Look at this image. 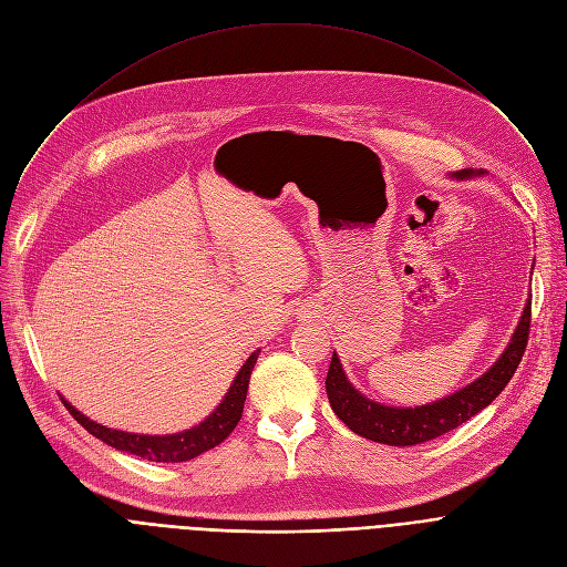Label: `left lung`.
I'll list each match as a JSON object with an SVG mask.
<instances>
[{
    "mask_svg": "<svg viewBox=\"0 0 567 567\" xmlns=\"http://www.w3.org/2000/svg\"><path fill=\"white\" fill-rule=\"evenodd\" d=\"M455 178L473 176L471 169H462L453 174ZM530 331V303H526L517 329L513 333V340L501 353V359L473 383L464 385L462 391L436 400L432 404L423 406H385L370 398H365L361 391H355L349 383L338 353L333 351L329 374H326V393H329V402L336 411L338 419L359 436H365L377 443L385 445H415L425 443L430 439H436L445 432H451L466 423L471 415L489 406L496 395L508 385L513 379Z\"/></svg>",
    "mask_w": 567,
    "mask_h": 567,
    "instance_id": "8db88e82",
    "label": "left lung"
}]
</instances>
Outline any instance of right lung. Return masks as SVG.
I'll return each instance as SVG.
<instances>
[{"mask_svg":"<svg viewBox=\"0 0 567 567\" xmlns=\"http://www.w3.org/2000/svg\"><path fill=\"white\" fill-rule=\"evenodd\" d=\"M259 349L250 353V359L244 363V368L238 370L236 379L231 381L229 391L225 400L216 406V411L208 415L206 421L199 425L186 430V432H176V434H165V436H148V434H133V432H122V430H110L105 425H99L94 421H89L86 415H82L73 404H69L64 398V406L73 419L96 439L103 443L112 445L116 451H124L131 455H137L148 462H188L206 451L216 449L218 443H223L231 430L238 425L244 415V402L248 395V383L252 368L257 363Z\"/></svg>","mask_w":567,"mask_h":567,"instance_id":"obj_1","label":"right lung"}]
</instances>
